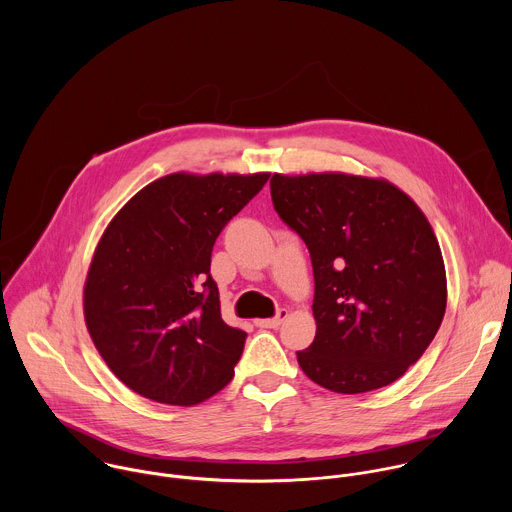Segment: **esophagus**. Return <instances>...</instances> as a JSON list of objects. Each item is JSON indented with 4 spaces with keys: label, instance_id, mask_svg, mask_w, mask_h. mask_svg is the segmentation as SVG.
Wrapping results in <instances>:
<instances>
[{
    "label": "esophagus",
    "instance_id": "34e87169",
    "mask_svg": "<svg viewBox=\"0 0 512 512\" xmlns=\"http://www.w3.org/2000/svg\"><path fill=\"white\" fill-rule=\"evenodd\" d=\"M287 318V310L285 308H281L273 318H265V320H255V324L259 326V328H277V326H281V322Z\"/></svg>",
    "mask_w": 512,
    "mask_h": 512
}]
</instances>
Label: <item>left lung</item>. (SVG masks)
I'll return each instance as SVG.
<instances>
[{"label": "left lung", "instance_id": "1", "mask_svg": "<svg viewBox=\"0 0 512 512\" xmlns=\"http://www.w3.org/2000/svg\"><path fill=\"white\" fill-rule=\"evenodd\" d=\"M281 221L314 267L316 338L298 352L320 387L356 395L391 385L415 364L446 312V267L419 206L387 180L273 174Z\"/></svg>", "mask_w": 512, "mask_h": 512}]
</instances>
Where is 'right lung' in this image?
<instances>
[{
  "instance_id": "right-lung-1",
  "label": "right lung",
  "mask_w": 512,
  "mask_h": 512,
  "mask_svg": "<svg viewBox=\"0 0 512 512\" xmlns=\"http://www.w3.org/2000/svg\"><path fill=\"white\" fill-rule=\"evenodd\" d=\"M269 174H170L105 229L85 283V322L115 377L141 397L196 405L235 375L247 334L221 318L216 237Z\"/></svg>"
}]
</instances>
